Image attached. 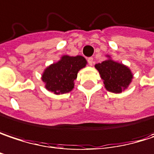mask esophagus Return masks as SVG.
Listing matches in <instances>:
<instances>
[{
    "label": "esophagus",
    "instance_id": "1",
    "mask_svg": "<svg viewBox=\"0 0 154 154\" xmlns=\"http://www.w3.org/2000/svg\"><path fill=\"white\" fill-rule=\"evenodd\" d=\"M87 62H88V64H89V65H91V66H92V65L94 64V60H93V58H92V57L88 58V59H87Z\"/></svg>",
    "mask_w": 154,
    "mask_h": 154
}]
</instances>
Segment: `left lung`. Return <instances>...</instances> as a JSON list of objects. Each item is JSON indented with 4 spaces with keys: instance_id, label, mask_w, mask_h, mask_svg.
I'll return each mask as SVG.
<instances>
[{
    "instance_id": "8db88e82",
    "label": "left lung",
    "mask_w": 154,
    "mask_h": 154,
    "mask_svg": "<svg viewBox=\"0 0 154 154\" xmlns=\"http://www.w3.org/2000/svg\"><path fill=\"white\" fill-rule=\"evenodd\" d=\"M106 56L108 59L96 64L95 68L103 79L106 89L114 93H121L131 83L133 78L131 70L127 66L113 61L109 55Z\"/></svg>"
}]
</instances>
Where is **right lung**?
<instances>
[{
  "label": "right lung",
  "instance_id": "1",
  "mask_svg": "<svg viewBox=\"0 0 154 154\" xmlns=\"http://www.w3.org/2000/svg\"><path fill=\"white\" fill-rule=\"evenodd\" d=\"M86 60L81 56L63 55L57 63L48 66L42 74V81L47 90L54 94H63L72 91L77 72L85 67Z\"/></svg>",
  "mask_w": 154,
  "mask_h": 154
}]
</instances>
